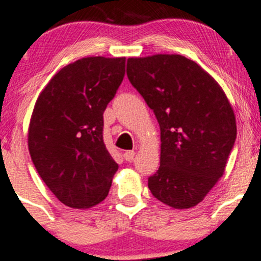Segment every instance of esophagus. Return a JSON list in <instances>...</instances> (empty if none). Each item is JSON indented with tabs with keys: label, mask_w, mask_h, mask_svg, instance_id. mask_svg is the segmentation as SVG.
Returning <instances> with one entry per match:
<instances>
[{
	"label": "esophagus",
	"mask_w": 261,
	"mask_h": 261,
	"mask_svg": "<svg viewBox=\"0 0 261 261\" xmlns=\"http://www.w3.org/2000/svg\"><path fill=\"white\" fill-rule=\"evenodd\" d=\"M134 156H135V151L134 150H127V151H125V154H123V158H125L127 162L133 161Z\"/></svg>",
	"instance_id": "34e87169"
}]
</instances>
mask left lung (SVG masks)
<instances>
[{
    "mask_svg": "<svg viewBox=\"0 0 261 261\" xmlns=\"http://www.w3.org/2000/svg\"><path fill=\"white\" fill-rule=\"evenodd\" d=\"M127 77L161 127V166L148 178L154 198L174 209L198 205L223 176L237 135L218 83L179 55L128 58Z\"/></svg>",
    "mask_w": 261,
    "mask_h": 261,
    "instance_id": "8db88e82",
    "label": "left lung"
}]
</instances>
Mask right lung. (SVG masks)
Masks as SVG:
<instances>
[{
    "label": "right lung",
    "mask_w": 261,
    "mask_h": 261,
    "mask_svg": "<svg viewBox=\"0 0 261 261\" xmlns=\"http://www.w3.org/2000/svg\"><path fill=\"white\" fill-rule=\"evenodd\" d=\"M125 57H87L50 79L30 118L28 146L48 189L65 205L105 200L118 164L103 141V112L125 76Z\"/></svg>",
    "instance_id": "obj_1"
}]
</instances>
